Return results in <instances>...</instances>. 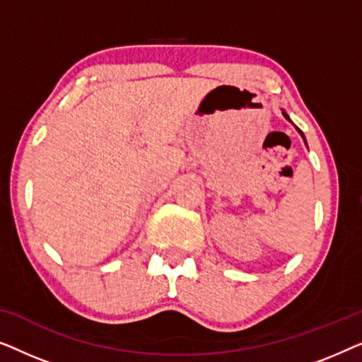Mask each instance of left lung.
<instances>
[{
	"label": "left lung",
	"instance_id": "8db88e82",
	"mask_svg": "<svg viewBox=\"0 0 362 362\" xmlns=\"http://www.w3.org/2000/svg\"><path fill=\"white\" fill-rule=\"evenodd\" d=\"M284 117H285V118H286V120H288V122H291V120H290V117H288V115H286V113H285V112H284ZM296 130H298V133H300V135H301V136H303V140H305V135H303V132H301L298 127H296ZM305 143H306V140H305Z\"/></svg>",
	"mask_w": 362,
	"mask_h": 362
}]
</instances>
